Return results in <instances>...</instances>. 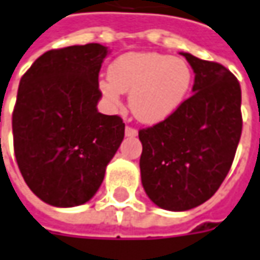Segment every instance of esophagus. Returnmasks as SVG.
<instances>
[{"instance_id": "esophagus-1", "label": "esophagus", "mask_w": 260, "mask_h": 260, "mask_svg": "<svg viewBox=\"0 0 260 260\" xmlns=\"http://www.w3.org/2000/svg\"><path fill=\"white\" fill-rule=\"evenodd\" d=\"M125 135L126 137H137L138 131L135 128H132V126H126L125 128Z\"/></svg>"}]
</instances>
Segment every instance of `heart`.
Returning a JSON list of instances; mask_svg holds the SVG:
<instances>
[{"instance_id":"obj_1","label":"heart","mask_w":260,"mask_h":260,"mask_svg":"<svg viewBox=\"0 0 260 260\" xmlns=\"http://www.w3.org/2000/svg\"><path fill=\"white\" fill-rule=\"evenodd\" d=\"M101 92L112 104L129 92V107L137 119L156 123L181 107L192 85V70L182 58L156 52H129L108 68Z\"/></svg>"}]
</instances>
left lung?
<instances>
[{
    "mask_svg": "<svg viewBox=\"0 0 260 260\" xmlns=\"http://www.w3.org/2000/svg\"><path fill=\"white\" fill-rule=\"evenodd\" d=\"M195 72L188 100L167 119L139 129L141 179L153 204L188 211L219 189L242 134L241 85L213 61L181 52Z\"/></svg>",
    "mask_w": 260,
    "mask_h": 260,
    "instance_id": "8db88e82",
    "label": "left lung"
}]
</instances>
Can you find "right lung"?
Masks as SVG:
<instances>
[{"mask_svg":"<svg viewBox=\"0 0 260 260\" xmlns=\"http://www.w3.org/2000/svg\"><path fill=\"white\" fill-rule=\"evenodd\" d=\"M101 44L42 54L19 81L12 112L14 152L37 197L58 208L88 202L125 135L118 115L98 112Z\"/></svg>","mask_w":260,"mask_h":260,"instance_id":"1","label":"right lung"}]
</instances>
